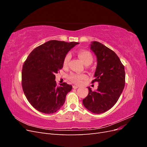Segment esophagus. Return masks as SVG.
<instances>
[{
    "mask_svg": "<svg viewBox=\"0 0 147 147\" xmlns=\"http://www.w3.org/2000/svg\"><path fill=\"white\" fill-rule=\"evenodd\" d=\"M79 86H77V85H74L73 86V88H74V89H77V88H78Z\"/></svg>",
    "mask_w": 147,
    "mask_h": 147,
    "instance_id": "obj_1",
    "label": "esophagus"
}]
</instances>
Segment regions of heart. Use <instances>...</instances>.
I'll return each instance as SVG.
<instances>
[{"instance_id": "b5f03b06", "label": "heart", "mask_w": 147, "mask_h": 147, "mask_svg": "<svg viewBox=\"0 0 147 147\" xmlns=\"http://www.w3.org/2000/svg\"><path fill=\"white\" fill-rule=\"evenodd\" d=\"M78 56L80 57L84 64L85 65H90L93 62V56L92 53L87 50H81L78 51ZM71 57L70 53L67 54L63 60V65L64 67H67L69 64ZM86 78V75L83 74H77V73H71L68 76V78L70 81L75 84H80L82 80Z\"/></svg>"}]
</instances>
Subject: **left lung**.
<instances>
[{
  "label": "left lung",
  "mask_w": 147,
  "mask_h": 147,
  "mask_svg": "<svg viewBox=\"0 0 147 147\" xmlns=\"http://www.w3.org/2000/svg\"><path fill=\"white\" fill-rule=\"evenodd\" d=\"M91 49L97 61L92 83L97 82L99 85L94 91L88 87V95L83 99V104L92 113L100 114L117 103L125 85V71L116 53L103 44L92 42Z\"/></svg>",
  "instance_id": "8db88e82"
}]
</instances>
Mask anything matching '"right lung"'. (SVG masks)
Returning <instances> with one entry per match:
<instances>
[{
    "instance_id": "1",
    "label": "right lung",
    "mask_w": 147,
    "mask_h": 147,
    "mask_svg": "<svg viewBox=\"0 0 147 147\" xmlns=\"http://www.w3.org/2000/svg\"><path fill=\"white\" fill-rule=\"evenodd\" d=\"M78 42L50 40L35 48L24 61L22 70V86L34 108L43 113L57 112L64 104L70 84L57 86L55 74L63 67V60Z\"/></svg>"
}]
</instances>
